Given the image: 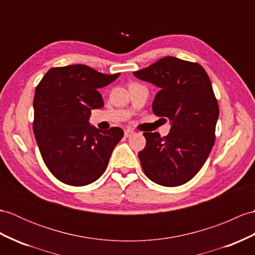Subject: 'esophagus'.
<instances>
[{
  "label": "esophagus",
  "mask_w": 255,
  "mask_h": 255,
  "mask_svg": "<svg viewBox=\"0 0 255 255\" xmlns=\"http://www.w3.org/2000/svg\"><path fill=\"white\" fill-rule=\"evenodd\" d=\"M132 134H134V130H132V129H126L125 130L126 137H131Z\"/></svg>",
  "instance_id": "esophagus-1"
}]
</instances>
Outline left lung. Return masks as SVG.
Returning a JSON list of instances; mask_svg holds the SVG:
<instances>
[{
	"instance_id": "obj_1",
	"label": "left lung",
	"mask_w": 255,
	"mask_h": 255,
	"mask_svg": "<svg viewBox=\"0 0 255 255\" xmlns=\"http://www.w3.org/2000/svg\"><path fill=\"white\" fill-rule=\"evenodd\" d=\"M133 75L159 88L153 113L170 122L166 137L143 133L146 144L138 153L142 169L157 185H183L202 168L214 145L220 109L209 76L200 64L173 56Z\"/></svg>"
}]
</instances>
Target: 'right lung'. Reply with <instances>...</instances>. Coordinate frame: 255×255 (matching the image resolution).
<instances>
[{
	"mask_svg": "<svg viewBox=\"0 0 255 255\" xmlns=\"http://www.w3.org/2000/svg\"><path fill=\"white\" fill-rule=\"evenodd\" d=\"M120 74L104 75L86 65L53 67L35 88L33 132L46 167L69 186H86L105 171L122 128L102 131L89 124L104 106L100 88Z\"/></svg>",
	"mask_w": 255,
	"mask_h": 255,
	"instance_id": "add662e5",
	"label": "right lung"
}]
</instances>
